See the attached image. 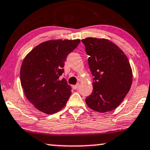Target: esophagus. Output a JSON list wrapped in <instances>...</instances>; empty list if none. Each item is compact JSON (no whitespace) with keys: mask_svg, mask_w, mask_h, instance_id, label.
<instances>
[{"mask_svg":"<svg viewBox=\"0 0 150 150\" xmlns=\"http://www.w3.org/2000/svg\"><path fill=\"white\" fill-rule=\"evenodd\" d=\"M79 88V84H77L76 85H73V88L75 89V90H77Z\"/></svg>","mask_w":150,"mask_h":150,"instance_id":"34e87169","label":"esophagus"}]
</instances>
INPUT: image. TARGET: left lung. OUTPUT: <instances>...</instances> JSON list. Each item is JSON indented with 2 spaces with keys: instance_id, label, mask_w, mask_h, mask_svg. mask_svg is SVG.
I'll use <instances>...</instances> for the list:
<instances>
[{
  "instance_id": "1",
  "label": "left lung",
  "mask_w": 150,
  "mask_h": 150,
  "mask_svg": "<svg viewBox=\"0 0 150 150\" xmlns=\"http://www.w3.org/2000/svg\"><path fill=\"white\" fill-rule=\"evenodd\" d=\"M89 56L92 93L85 100L89 108L106 113L120 105L132 84V70L126 54L106 39L88 37L81 40Z\"/></svg>"
}]
</instances>
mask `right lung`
Masks as SVG:
<instances>
[{
  "label": "right lung",
  "mask_w": 150,
  "mask_h": 150,
  "mask_svg": "<svg viewBox=\"0 0 150 150\" xmlns=\"http://www.w3.org/2000/svg\"><path fill=\"white\" fill-rule=\"evenodd\" d=\"M79 39H57L35 47L21 66V84L28 100L41 112L50 115L65 107L71 87L60 79L68 54L76 48Z\"/></svg>",
  "instance_id": "right-lung-1"
}]
</instances>
